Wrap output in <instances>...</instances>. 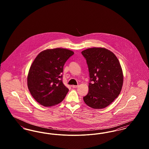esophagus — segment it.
Segmentation results:
<instances>
[{
  "label": "esophagus",
  "mask_w": 149,
  "mask_h": 149,
  "mask_svg": "<svg viewBox=\"0 0 149 149\" xmlns=\"http://www.w3.org/2000/svg\"><path fill=\"white\" fill-rule=\"evenodd\" d=\"M71 86H72V88H78V85H72Z\"/></svg>",
  "instance_id": "1"
}]
</instances>
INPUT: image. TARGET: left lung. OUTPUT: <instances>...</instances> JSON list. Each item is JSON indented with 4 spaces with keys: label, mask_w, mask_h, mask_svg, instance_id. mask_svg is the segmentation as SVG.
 Here are the masks:
<instances>
[{
    "label": "left lung",
    "mask_w": 149,
    "mask_h": 149,
    "mask_svg": "<svg viewBox=\"0 0 149 149\" xmlns=\"http://www.w3.org/2000/svg\"><path fill=\"white\" fill-rule=\"evenodd\" d=\"M81 54L86 60L91 79L84 101L94 109L106 108L117 98L123 85L119 60L112 51L102 47L89 48Z\"/></svg>",
    "instance_id": "8db88e82"
}]
</instances>
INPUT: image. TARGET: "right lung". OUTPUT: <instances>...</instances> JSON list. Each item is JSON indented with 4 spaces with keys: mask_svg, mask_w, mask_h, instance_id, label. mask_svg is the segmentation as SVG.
Returning a JSON list of instances; mask_svg holds the SVG:
<instances>
[{
    "mask_svg": "<svg viewBox=\"0 0 149 149\" xmlns=\"http://www.w3.org/2000/svg\"><path fill=\"white\" fill-rule=\"evenodd\" d=\"M71 50L56 48L41 52L29 70L27 85L33 98L45 107L61 102L69 92L62 79L64 64L74 55Z\"/></svg>",
    "mask_w": 149,
    "mask_h": 149,
    "instance_id": "add662e5",
    "label": "right lung"
}]
</instances>
